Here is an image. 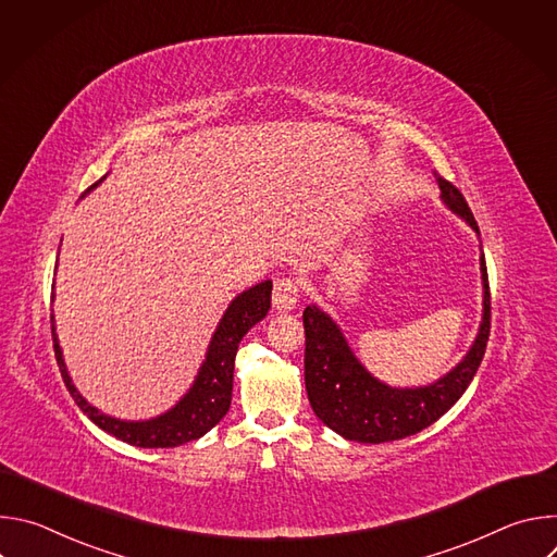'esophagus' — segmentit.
Listing matches in <instances>:
<instances>
[{
    "mask_svg": "<svg viewBox=\"0 0 557 557\" xmlns=\"http://www.w3.org/2000/svg\"><path fill=\"white\" fill-rule=\"evenodd\" d=\"M297 301H299V284L290 277L277 280L273 288V308L277 312H288L297 306Z\"/></svg>",
    "mask_w": 557,
    "mask_h": 557,
    "instance_id": "obj_1",
    "label": "esophagus"
}]
</instances>
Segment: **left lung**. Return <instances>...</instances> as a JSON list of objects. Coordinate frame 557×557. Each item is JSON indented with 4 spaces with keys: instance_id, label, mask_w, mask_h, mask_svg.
<instances>
[{
    "instance_id": "left-lung-1",
    "label": "left lung",
    "mask_w": 557,
    "mask_h": 557,
    "mask_svg": "<svg viewBox=\"0 0 557 557\" xmlns=\"http://www.w3.org/2000/svg\"><path fill=\"white\" fill-rule=\"evenodd\" d=\"M441 202L471 231L479 235L462 194L447 181L438 178ZM481 282H483V317L469 350L443 376L425 385H389L376 379L350 348L342 326L317 304L304 310V383L312 412L324 425L348 441L387 443L412 436L441 419L471 383L479 370L490 339V282L483 243Z\"/></svg>"
}]
</instances>
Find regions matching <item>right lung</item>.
Returning <instances> with one entry per match:
<instances>
[{
  "label": "right lung",
  "instance_id": "right-lung-1",
  "mask_svg": "<svg viewBox=\"0 0 557 557\" xmlns=\"http://www.w3.org/2000/svg\"><path fill=\"white\" fill-rule=\"evenodd\" d=\"M99 183H95L86 194L99 187ZM271 290H273V282L264 280L243 290L240 295H235L228 301L226 310L222 312L220 322L211 335L205 359L189 389L170 410L143 421H125V419L110 417L101 412L97 406H92L86 396L76 389L67 372L63 350L59 346L57 324L52 314L50 324H52L54 357H57L61 376L65 381V387L72 394L74 404L82 408V412L95 425H99L103 432L116 436L123 443H129L136 447H178L189 441H196L205 436L211 428H215L228 412L237 346H240L243 337L267 317L271 308ZM52 299H54V282H52Z\"/></svg>",
  "mask_w": 557,
  "mask_h": 557
}]
</instances>
